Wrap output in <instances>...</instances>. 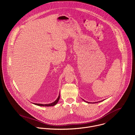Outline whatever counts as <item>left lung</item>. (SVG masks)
<instances>
[{"mask_svg": "<svg viewBox=\"0 0 135 135\" xmlns=\"http://www.w3.org/2000/svg\"><path fill=\"white\" fill-rule=\"evenodd\" d=\"M87 103H89V102H87Z\"/></svg>", "mask_w": 135, "mask_h": 135, "instance_id": "1", "label": "left lung"}]
</instances>
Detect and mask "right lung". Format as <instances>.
<instances>
[{
    "label": "right lung",
    "mask_w": 135,
    "mask_h": 135,
    "mask_svg": "<svg viewBox=\"0 0 135 135\" xmlns=\"http://www.w3.org/2000/svg\"><path fill=\"white\" fill-rule=\"evenodd\" d=\"M59 99H60V94L59 95L58 98L56 99V100L55 102H54L53 103H52L49 104H35V103H34L33 104H35L36 105H37V106H52L55 105L57 103V102H58Z\"/></svg>",
    "instance_id": "add662e5"
}]
</instances>
